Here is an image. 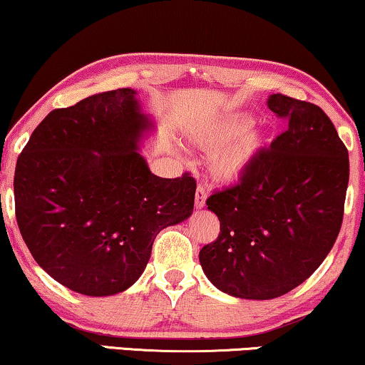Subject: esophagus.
Masks as SVG:
<instances>
[{
	"label": "esophagus",
	"instance_id": "obj_1",
	"mask_svg": "<svg viewBox=\"0 0 365 365\" xmlns=\"http://www.w3.org/2000/svg\"><path fill=\"white\" fill-rule=\"evenodd\" d=\"M205 198H207L205 187L204 185H198L197 187V192H195V209H204V207H205Z\"/></svg>",
	"mask_w": 365,
	"mask_h": 365
}]
</instances>
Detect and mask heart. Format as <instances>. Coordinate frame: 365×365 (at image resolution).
I'll return each mask as SVG.
<instances>
[{
    "mask_svg": "<svg viewBox=\"0 0 365 365\" xmlns=\"http://www.w3.org/2000/svg\"><path fill=\"white\" fill-rule=\"evenodd\" d=\"M252 118L246 113L225 114L215 121L190 129L188 136L202 148H219L209 161V172L220 183H236L246 175L262 148L264 135L247 131Z\"/></svg>",
    "mask_w": 365,
    "mask_h": 365,
    "instance_id": "heart-1",
    "label": "heart"
}]
</instances>
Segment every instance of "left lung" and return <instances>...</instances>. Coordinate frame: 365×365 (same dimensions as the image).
Wrapping results in <instances>:
<instances>
[{
	"mask_svg": "<svg viewBox=\"0 0 365 365\" xmlns=\"http://www.w3.org/2000/svg\"><path fill=\"white\" fill-rule=\"evenodd\" d=\"M267 108L288 129L237 185L209 197L220 234L198 255L210 283L242 299L278 298L315 273L339 236L349 185V151L324 110L283 94Z\"/></svg>",
	"mask_w": 365,
	"mask_h": 365,
	"instance_id": "1",
	"label": "left lung"
}]
</instances>
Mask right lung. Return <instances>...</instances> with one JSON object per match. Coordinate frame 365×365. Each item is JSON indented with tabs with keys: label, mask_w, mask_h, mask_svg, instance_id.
Returning a JSON list of instances; mask_svg holds the SVG:
<instances>
[{
	"label": "right lung",
	"mask_w": 365,
	"mask_h": 365,
	"mask_svg": "<svg viewBox=\"0 0 365 365\" xmlns=\"http://www.w3.org/2000/svg\"><path fill=\"white\" fill-rule=\"evenodd\" d=\"M136 96L126 87L52 110L16 161L23 241L45 273L87 297L135 284L160 230L193 212L195 180L156 177L140 153L155 123Z\"/></svg>",
	"instance_id": "right-lung-1"
}]
</instances>
